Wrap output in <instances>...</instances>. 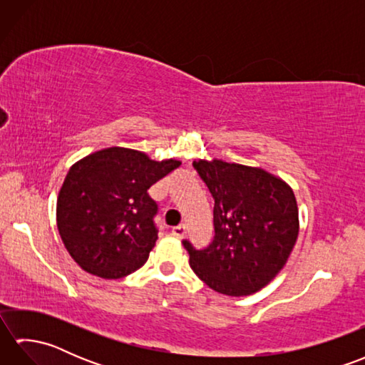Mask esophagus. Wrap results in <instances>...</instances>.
<instances>
[{"label": "esophagus", "mask_w": 365, "mask_h": 365, "mask_svg": "<svg viewBox=\"0 0 365 365\" xmlns=\"http://www.w3.org/2000/svg\"><path fill=\"white\" fill-rule=\"evenodd\" d=\"M170 232H173V235H175L178 238H183L185 234H187V226H185V224H180V226L173 227V230Z\"/></svg>", "instance_id": "esophagus-1"}]
</instances>
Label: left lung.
Here are the masks:
<instances>
[{
    "mask_svg": "<svg viewBox=\"0 0 365 365\" xmlns=\"http://www.w3.org/2000/svg\"><path fill=\"white\" fill-rule=\"evenodd\" d=\"M192 166L215 199V238L205 250L183 242L190 267L212 290L247 297L279 274L297 243L298 204L289 183L262 168L218 158Z\"/></svg>",
    "mask_w": 365,
    "mask_h": 365,
    "instance_id": "left-lung-1",
    "label": "left lung"
}]
</instances>
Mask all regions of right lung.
<instances>
[{"label":"right lung","mask_w":365,"mask_h":365,"mask_svg":"<svg viewBox=\"0 0 365 365\" xmlns=\"http://www.w3.org/2000/svg\"><path fill=\"white\" fill-rule=\"evenodd\" d=\"M180 165L125 147H108L76 161L56 204L58 230L71 257L103 279L141 268L158 238L157 204L147 190Z\"/></svg>","instance_id":"add662e5"}]
</instances>
